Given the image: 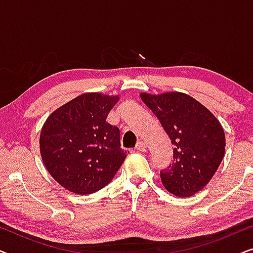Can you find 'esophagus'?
<instances>
[{
	"instance_id": "obj_1",
	"label": "esophagus",
	"mask_w": 253,
	"mask_h": 253,
	"mask_svg": "<svg viewBox=\"0 0 253 253\" xmlns=\"http://www.w3.org/2000/svg\"><path fill=\"white\" fill-rule=\"evenodd\" d=\"M136 150L139 152H145L146 151V145H145L144 141H138L136 145Z\"/></svg>"
}]
</instances>
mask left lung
<instances>
[{"mask_svg":"<svg viewBox=\"0 0 253 253\" xmlns=\"http://www.w3.org/2000/svg\"><path fill=\"white\" fill-rule=\"evenodd\" d=\"M140 98L175 147L174 160L160 171L162 184L177 197L195 195L211 181L222 161L226 146L222 126L206 107L184 93H141Z\"/></svg>","mask_w":253,"mask_h":253,"instance_id":"left-lung-1","label":"left lung"}]
</instances>
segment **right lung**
Returning a JSON list of instances; mask_svg holds the SVG:
<instances>
[{
    "label": "right lung",
    "instance_id": "obj_1",
    "mask_svg": "<svg viewBox=\"0 0 253 253\" xmlns=\"http://www.w3.org/2000/svg\"><path fill=\"white\" fill-rule=\"evenodd\" d=\"M119 96L86 93L55 110L40 134L43 165L69 191L91 195L112 181L126 158L120 129L107 122Z\"/></svg>",
    "mask_w": 253,
    "mask_h": 253
}]
</instances>
